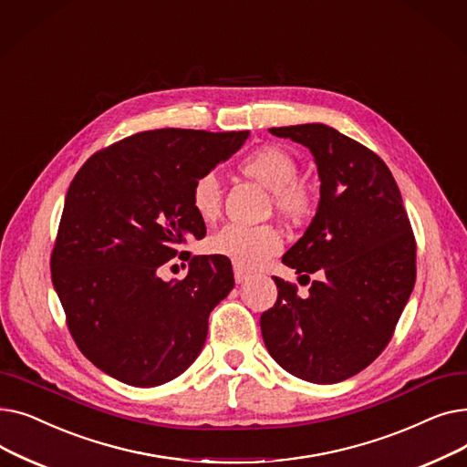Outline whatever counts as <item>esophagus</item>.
Here are the masks:
<instances>
[{
	"instance_id": "1",
	"label": "esophagus",
	"mask_w": 467,
	"mask_h": 467,
	"mask_svg": "<svg viewBox=\"0 0 467 467\" xmlns=\"http://www.w3.org/2000/svg\"><path fill=\"white\" fill-rule=\"evenodd\" d=\"M233 271H234V280H236V284H244V282H246V280L250 278V275H248L246 271H244L242 266H238V265L233 266Z\"/></svg>"
}]
</instances>
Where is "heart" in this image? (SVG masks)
Listing matches in <instances>:
<instances>
[{"label": "heart", "instance_id": "heart-1", "mask_svg": "<svg viewBox=\"0 0 467 467\" xmlns=\"http://www.w3.org/2000/svg\"><path fill=\"white\" fill-rule=\"evenodd\" d=\"M240 171L271 192V208L291 225H305L314 217L317 199L314 191L297 180L299 164L280 145H261L240 161ZM191 202L201 219L212 221L221 210V183L213 171L194 182ZM208 250L227 257L242 268H255L282 250V236L271 225H227L208 240Z\"/></svg>", "mask_w": 467, "mask_h": 467}]
</instances>
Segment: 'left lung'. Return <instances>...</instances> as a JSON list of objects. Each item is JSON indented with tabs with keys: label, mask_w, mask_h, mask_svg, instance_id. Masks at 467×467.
Listing matches in <instances>:
<instances>
[{
	"label": "left lung",
	"mask_w": 467,
	"mask_h": 467,
	"mask_svg": "<svg viewBox=\"0 0 467 467\" xmlns=\"http://www.w3.org/2000/svg\"><path fill=\"white\" fill-rule=\"evenodd\" d=\"M303 143L320 174V204L282 263L308 278V297L278 276V299L261 314L265 347L293 377L335 384L371 365L394 337L416 280V240L384 161L338 130L271 129Z\"/></svg>",
	"instance_id": "left-lung-1"
}]
</instances>
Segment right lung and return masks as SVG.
Masks as SVG:
<instances>
[{
    "label": "right lung",
    "instance_id": "add662e5",
    "mask_svg": "<svg viewBox=\"0 0 467 467\" xmlns=\"http://www.w3.org/2000/svg\"><path fill=\"white\" fill-rule=\"evenodd\" d=\"M244 132L162 129L96 151L73 178L51 254V278L81 354L109 377L151 388L199 358L208 316L234 285L221 255L180 252L206 236L194 182L229 159ZM189 258L183 281L158 268Z\"/></svg>",
    "mask_w": 467,
    "mask_h": 467
}]
</instances>
